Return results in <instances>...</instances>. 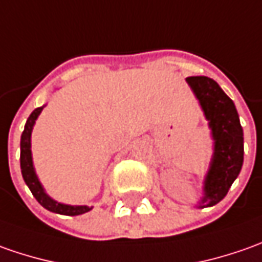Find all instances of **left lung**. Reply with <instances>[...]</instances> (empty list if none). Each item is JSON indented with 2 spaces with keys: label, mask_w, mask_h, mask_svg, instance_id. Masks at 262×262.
Instances as JSON below:
<instances>
[{
  "label": "left lung",
  "mask_w": 262,
  "mask_h": 262,
  "mask_svg": "<svg viewBox=\"0 0 262 262\" xmlns=\"http://www.w3.org/2000/svg\"><path fill=\"white\" fill-rule=\"evenodd\" d=\"M187 82L202 104L214 139L212 167L204 181V197L199 207L221 202L239 176L244 162V133L235 104L219 84L209 77H188Z\"/></svg>",
  "instance_id": "obj_1"
}]
</instances>
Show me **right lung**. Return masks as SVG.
Here are the masks:
<instances>
[{
  "label": "right lung",
  "instance_id": "right-lung-1",
  "mask_svg": "<svg viewBox=\"0 0 262 262\" xmlns=\"http://www.w3.org/2000/svg\"><path fill=\"white\" fill-rule=\"evenodd\" d=\"M43 110V107H37L30 117L27 119V123L24 126V132L21 135V142H20V165H21V174H23L24 181L26 184L29 185L30 191L34 195V199L39 202V203L48 209L50 212L59 213V214H68V216H77V214H82L91 210V207H86V206H68V204H60L55 200H52L48 194L43 191L40 183L36 177L34 172V168H33L32 162V150H30V136H32V129L33 124L36 122L37 116L40 114Z\"/></svg>",
  "mask_w": 262,
  "mask_h": 262
}]
</instances>
